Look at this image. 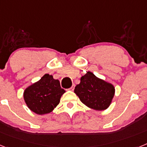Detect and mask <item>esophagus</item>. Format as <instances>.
I'll return each mask as SVG.
<instances>
[{
	"label": "esophagus",
	"mask_w": 147,
	"mask_h": 147,
	"mask_svg": "<svg viewBox=\"0 0 147 147\" xmlns=\"http://www.w3.org/2000/svg\"><path fill=\"white\" fill-rule=\"evenodd\" d=\"M74 88H75V85L74 84V85H72V87H71V88H70V90H74Z\"/></svg>",
	"instance_id": "esophagus-1"
}]
</instances>
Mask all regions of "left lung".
Listing matches in <instances>:
<instances>
[{
	"mask_svg": "<svg viewBox=\"0 0 147 147\" xmlns=\"http://www.w3.org/2000/svg\"><path fill=\"white\" fill-rule=\"evenodd\" d=\"M115 87L88 71L75 87L74 93L80 101L89 108L105 110L110 107L115 96Z\"/></svg>",
	"mask_w": 147,
	"mask_h": 147,
	"instance_id": "8db88e82",
	"label": "left lung"
}]
</instances>
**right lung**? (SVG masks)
Returning a JSON list of instances; mask_svg holds the SVG:
<instances>
[{
  "instance_id": "1",
  "label": "right lung",
  "mask_w": 147,
  "mask_h": 147,
  "mask_svg": "<svg viewBox=\"0 0 147 147\" xmlns=\"http://www.w3.org/2000/svg\"><path fill=\"white\" fill-rule=\"evenodd\" d=\"M65 90L60 87L58 80L45 74L39 81L27 87L23 92V99L27 107L38 115L50 113L60 102Z\"/></svg>"
}]
</instances>
